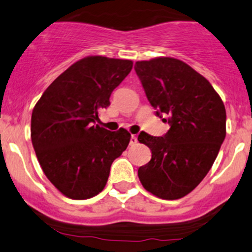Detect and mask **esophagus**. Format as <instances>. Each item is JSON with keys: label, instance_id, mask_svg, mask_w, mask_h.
I'll return each mask as SVG.
<instances>
[{"label": "esophagus", "instance_id": "esophagus-1", "mask_svg": "<svg viewBox=\"0 0 252 252\" xmlns=\"http://www.w3.org/2000/svg\"><path fill=\"white\" fill-rule=\"evenodd\" d=\"M137 141H138L137 137H135L134 134H132L131 135V140H129V144H131V145H134V144H137Z\"/></svg>", "mask_w": 252, "mask_h": 252}]
</instances>
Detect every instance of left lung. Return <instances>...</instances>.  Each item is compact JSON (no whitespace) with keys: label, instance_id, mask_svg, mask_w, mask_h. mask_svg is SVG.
<instances>
[{"label":"left lung","instance_id":"8db88e82","mask_svg":"<svg viewBox=\"0 0 252 252\" xmlns=\"http://www.w3.org/2000/svg\"><path fill=\"white\" fill-rule=\"evenodd\" d=\"M134 69L157 115L166 114L170 124L163 137L138 135L152 154L138 177L155 196L181 199L197 187L216 160L226 135L224 102L210 82L180 59L140 61Z\"/></svg>","mask_w":252,"mask_h":252}]
</instances>
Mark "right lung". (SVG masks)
Here are the masks:
<instances>
[{
  "mask_svg": "<svg viewBox=\"0 0 252 252\" xmlns=\"http://www.w3.org/2000/svg\"><path fill=\"white\" fill-rule=\"evenodd\" d=\"M128 59L89 56L67 67L33 108L31 138L50 182L66 197L86 200L103 190L115 158L131 134L95 125L98 111L128 75Z\"/></svg>",
  "mask_w": 252,
  "mask_h": 252,
  "instance_id": "1",
  "label": "right lung"
}]
</instances>
